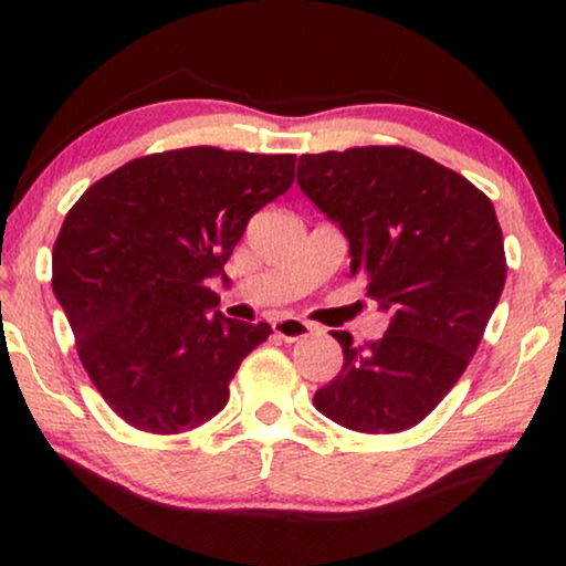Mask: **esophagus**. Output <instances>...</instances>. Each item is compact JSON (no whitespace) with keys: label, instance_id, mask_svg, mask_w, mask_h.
Instances as JSON below:
<instances>
[{"label":"esophagus","instance_id":"obj_1","mask_svg":"<svg viewBox=\"0 0 566 566\" xmlns=\"http://www.w3.org/2000/svg\"><path fill=\"white\" fill-rule=\"evenodd\" d=\"M273 332L277 337H283L285 343H298V339H306L312 335L314 327L304 319H293V316H289V319L273 322Z\"/></svg>","mask_w":566,"mask_h":566}]
</instances>
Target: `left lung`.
Masks as SVG:
<instances>
[{
  "label": "left lung",
  "mask_w": 566,
  "mask_h": 566,
  "mask_svg": "<svg viewBox=\"0 0 566 566\" xmlns=\"http://www.w3.org/2000/svg\"><path fill=\"white\" fill-rule=\"evenodd\" d=\"M296 180L343 229L350 273L391 316L376 343L335 332L345 363L314 407L368 436L415 428L467 370L505 289L492 200L405 146L304 154Z\"/></svg>",
  "instance_id": "8db88e82"
}]
</instances>
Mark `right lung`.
<instances>
[{
    "label": "right lung",
    "mask_w": 566,
    "mask_h": 566,
    "mask_svg": "<svg viewBox=\"0 0 566 566\" xmlns=\"http://www.w3.org/2000/svg\"><path fill=\"white\" fill-rule=\"evenodd\" d=\"M293 154L190 146L105 175L66 213L53 293L95 389L120 420L177 436L221 412L268 322L227 319L208 289L262 206L293 182Z\"/></svg>",
    "instance_id": "right-lung-1"
}]
</instances>
